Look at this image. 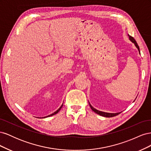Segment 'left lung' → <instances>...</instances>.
Instances as JSON below:
<instances>
[{
  "mask_svg": "<svg viewBox=\"0 0 151 151\" xmlns=\"http://www.w3.org/2000/svg\"><path fill=\"white\" fill-rule=\"evenodd\" d=\"M129 40L131 41V42H132V43H134V45H135V47H137V48L138 49L139 53L140 54L139 47V45H137V42H136V41L135 40V39H134L133 37H132V36H130L129 35ZM89 106H90L91 109H92V110H93V111H94L96 113H97V114H98V115H101V116H102L108 117V118H109V117H113V116H116V115H119V114L121 113V112H120V113H106V112L101 111H99V110H98V109H95L94 108H93L92 106H91V104L89 103Z\"/></svg>",
  "mask_w": 151,
  "mask_h": 151,
  "instance_id": "8db88e82",
  "label": "left lung"
}]
</instances>
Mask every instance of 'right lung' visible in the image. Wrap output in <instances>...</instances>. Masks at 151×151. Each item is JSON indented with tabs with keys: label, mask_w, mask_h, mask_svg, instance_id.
<instances>
[{
	"label": "right lung",
	"mask_w": 151,
	"mask_h": 151,
	"mask_svg": "<svg viewBox=\"0 0 151 151\" xmlns=\"http://www.w3.org/2000/svg\"><path fill=\"white\" fill-rule=\"evenodd\" d=\"M62 106H63V104H62V106L60 107V108H59L58 109H57V110L56 111H55L53 113H52V114H51V115H48V116H45V117H44V118H47V117H48V116H52V115H55V114H57L59 111H60V109L62 108Z\"/></svg>",
	"instance_id": "obj_1"
}]
</instances>
